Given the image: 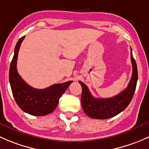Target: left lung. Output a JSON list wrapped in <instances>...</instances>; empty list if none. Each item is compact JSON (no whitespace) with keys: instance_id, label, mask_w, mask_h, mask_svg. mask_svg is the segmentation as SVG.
<instances>
[{"instance_id":"1","label":"left lung","mask_w":149,"mask_h":149,"mask_svg":"<svg viewBox=\"0 0 149 149\" xmlns=\"http://www.w3.org/2000/svg\"><path fill=\"white\" fill-rule=\"evenodd\" d=\"M131 53V59L133 66V73L128 87L117 95L110 98H95L90 93L88 87L81 81L82 86L81 104L87 116L92 118L108 119L117 116L127 108L131 102L138 80V70L136 61Z\"/></svg>"}]
</instances>
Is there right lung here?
Segmentation results:
<instances>
[{
	"instance_id": "right-lung-1",
	"label": "right lung",
	"mask_w": 149,
	"mask_h": 149,
	"mask_svg": "<svg viewBox=\"0 0 149 149\" xmlns=\"http://www.w3.org/2000/svg\"><path fill=\"white\" fill-rule=\"evenodd\" d=\"M25 36L19 39L14 49V55L9 70V81L13 97L19 108L32 116H42L52 113L72 81L55 84L47 88H33L26 83L18 73L16 64L20 46Z\"/></svg>"
}]
</instances>
